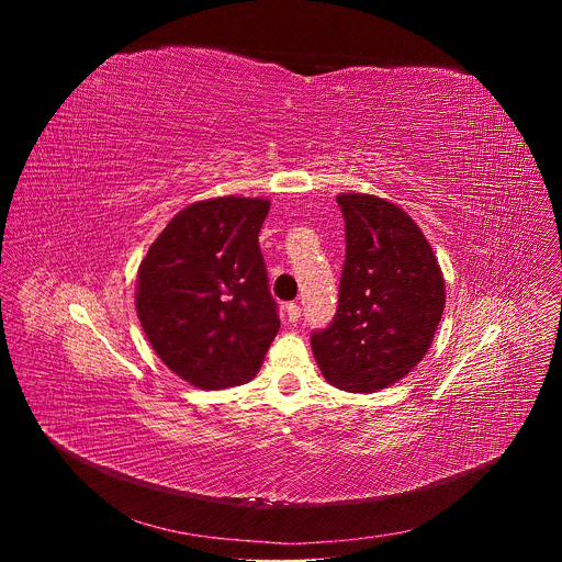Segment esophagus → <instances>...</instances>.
I'll list each match as a JSON object with an SVG mask.
<instances>
[{
  "label": "esophagus",
  "instance_id": "esophagus-1",
  "mask_svg": "<svg viewBox=\"0 0 562 562\" xmlns=\"http://www.w3.org/2000/svg\"><path fill=\"white\" fill-rule=\"evenodd\" d=\"M286 317H289V323H297L300 319V306L295 302L286 304Z\"/></svg>",
  "mask_w": 562,
  "mask_h": 562
}]
</instances>
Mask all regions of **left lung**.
Here are the masks:
<instances>
[{"label": "left lung", "mask_w": 562, "mask_h": 562, "mask_svg": "<svg viewBox=\"0 0 562 562\" xmlns=\"http://www.w3.org/2000/svg\"><path fill=\"white\" fill-rule=\"evenodd\" d=\"M347 256L334 323L311 334L329 384L373 393L403 380L429 351L445 308V280L420 226L367 193L336 198Z\"/></svg>", "instance_id": "obj_1"}]
</instances>
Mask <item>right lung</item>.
I'll return each mask as SVG.
<instances>
[{"mask_svg": "<svg viewBox=\"0 0 562 562\" xmlns=\"http://www.w3.org/2000/svg\"><path fill=\"white\" fill-rule=\"evenodd\" d=\"M271 202L213 198L180 211L137 271L142 329L173 373L200 389L249 382L280 329L258 233Z\"/></svg>", "mask_w": 562, "mask_h": 562, "instance_id": "1", "label": "right lung"}]
</instances>
